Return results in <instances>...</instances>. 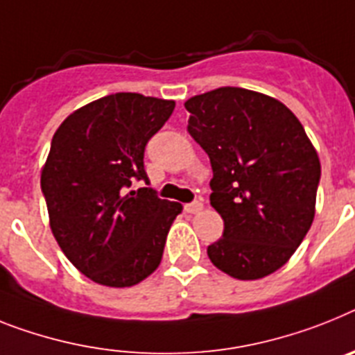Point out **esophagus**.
I'll return each instance as SVG.
<instances>
[{
  "label": "esophagus",
  "mask_w": 355,
  "mask_h": 355,
  "mask_svg": "<svg viewBox=\"0 0 355 355\" xmlns=\"http://www.w3.org/2000/svg\"><path fill=\"white\" fill-rule=\"evenodd\" d=\"M202 207H204V205H202V202L195 200V202H191V204H186V205H184V211H186V213L195 214V213H200Z\"/></svg>",
  "instance_id": "1"
}]
</instances>
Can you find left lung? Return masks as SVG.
<instances>
[{
	"instance_id": "1",
	"label": "left lung",
	"mask_w": 355,
	"mask_h": 355,
	"mask_svg": "<svg viewBox=\"0 0 355 355\" xmlns=\"http://www.w3.org/2000/svg\"><path fill=\"white\" fill-rule=\"evenodd\" d=\"M184 106L187 132L209 155V200L223 220L207 256L236 279L263 278L312 225L321 177L314 146L285 104L258 92L223 86Z\"/></svg>"
}]
</instances>
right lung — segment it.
Here are the masks:
<instances>
[{
  "mask_svg": "<svg viewBox=\"0 0 355 355\" xmlns=\"http://www.w3.org/2000/svg\"><path fill=\"white\" fill-rule=\"evenodd\" d=\"M173 110V101L121 92L79 108L53 133L41 173L50 227L95 284L132 287L162 260L182 205L150 187L144 150ZM137 182L146 187L135 190Z\"/></svg>",
  "mask_w": 355,
  "mask_h": 355,
  "instance_id": "obj_1",
  "label": "right lung"
}]
</instances>
